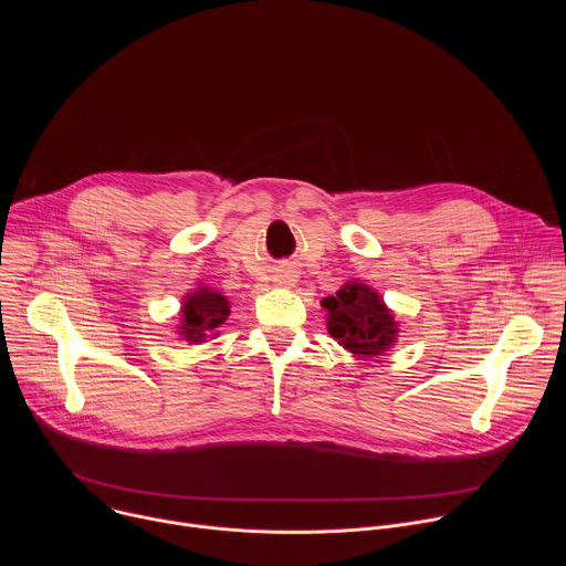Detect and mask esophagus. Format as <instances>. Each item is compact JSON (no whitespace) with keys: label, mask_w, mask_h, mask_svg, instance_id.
I'll list each match as a JSON object with an SVG mask.
<instances>
[{"label":"esophagus","mask_w":566,"mask_h":566,"mask_svg":"<svg viewBox=\"0 0 566 566\" xmlns=\"http://www.w3.org/2000/svg\"><path fill=\"white\" fill-rule=\"evenodd\" d=\"M291 282H293V280H289V282H284V284H291Z\"/></svg>","instance_id":"34e87169"}]
</instances>
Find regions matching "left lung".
<instances>
[{"instance_id":"8db88e82","label":"left lung","mask_w":566,"mask_h":566,"mask_svg":"<svg viewBox=\"0 0 566 566\" xmlns=\"http://www.w3.org/2000/svg\"><path fill=\"white\" fill-rule=\"evenodd\" d=\"M327 329L345 349L356 356H380L398 336V325L382 297L367 284L352 280L336 295L322 300Z\"/></svg>"}]
</instances>
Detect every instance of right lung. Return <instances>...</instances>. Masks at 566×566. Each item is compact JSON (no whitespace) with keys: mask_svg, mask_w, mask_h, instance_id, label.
Here are the masks:
<instances>
[{"mask_svg":"<svg viewBox=\"0 0 566 566\" xmlns=\"http://www.w3.org/2000/svg\"><path fill=\"white\" fill-rule=\"evenodd\" d=\"M228 315L230 308L226 295L199 284V289L188 293L184 300L179 336L192 345L203 343L208 334H214V329L223 325Z\"/></svg>","mask_w":566,"mask_h":566,"instance_id":"add662e5","label":"right lung"}]
</instances>
